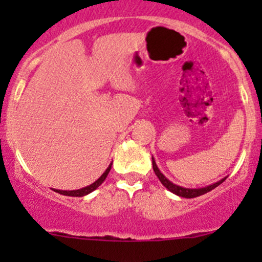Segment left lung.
<instances>
[{
  "instance_id": "left-lung-1",
  "label": "left lung",
  "mask_w": 262,
  "mask_h": 262,
  "mask_svg": "<svg viewBox=\"0 0 262 262\" xmlns=\"http://www.w3.org/2000/svg\"><path fill=\"white\" fill-rule=\"evenodd\" d=\"M152 165H153V171H155V173H156V175H157V178L160 179V181L162 182V185L166 187V189L170 190L171 192H173V194L178 195V196L187 198V199H191V198H196V196H200V195L207 194V192H209L210 190L215 189L216 186H219V185H221L222 182H223L227 179V178L222 179V180H219L218 182H214V184L208 185V186H205V187H198V189H189V187L179 186V185L173 184V182H171L170 180H168V179L166 178V176L163 175L162 172H161L160 168L157 167V165H156V161H155V158H153V157H152Z\"/></svg>"
}]
</instances>
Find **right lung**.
<instances>
[{
    "instance_id": "right-lung-1",
    "label": "right lung",
    "mask_w": 262,
    "mask_h": 262,
    "mask_svg": "<svg viewBox=\"0 0 262 262\" xmlns=\"http://www.w3.org/2000/svg\"><path fill=\"white\" fill-rule=\"evenodd\" d=\"M112 165L113 162L110 163L109 167L105 170V172L102 173L101 176H100L99 179H97L96 181L92 182L91 185H89V186L86 187H82V189H78V190H58V189H53L55 192H58V194H62V195H67V196H84V195L90 194V192H92L94 190H96L97 187L100 186V185L102 184V182L105 181V179H106V176L109 175L110 170H112Z\"/></svg>"
}]
</instances>
